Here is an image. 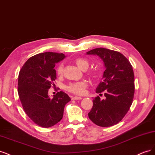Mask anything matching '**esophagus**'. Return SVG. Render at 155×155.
Instances as JSON below:
<instances>
[{
  "instance_id": "esophagus-1",
  "label": "esophagus",
  "mask_w": 155,
  "mask_h": 155,
  "mask_svg": "<svg viewBox=\"0 0 155 155\" xmlns=\"http://www.w3.org/2000/svg\"><path fill=\"white\" fill-rule=\"evenodd\" d=\"M82 98L81 97H73L72 98L73 100H81Z\"/></svg>"
}]
</instances>
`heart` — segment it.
<instances>
[{
    "label": "heart",
    "mask_w": 155,
    "mask_h": 155,
    "mask_svg": "<svg viewBox=\"0 0 155 155\" xmlns=\"http://www.w3.org/2000/svg\"><path fill=\"white\" fill-rule=\"evenodd\" d=\"M76 64L78 67L83 69L84 68H87L89 66V63L87 60L83 58H77L74 60ZM64 66L62 64H59L57 68V73L58 75H61L63 72ZM87 87V82L86 81H80L74 83H71L67 87V90L69 92L73 93L74 94L82 95L86 93V88Z\"/></svg>",
    "instance_id": "heart-1"
}]
</instances>
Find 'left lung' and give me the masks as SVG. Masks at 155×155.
I'll return each mask as SVG.
<instances>
[{
    "instance_id": "left-lung-1",
    "label": "left lung",
    "mask_w": 155,
    "mask_h": 155,
    "mask_svg": "<svg viewBox=\"0 0 155 155\" xmlns=\"http://www.w3.org/2000/svg\"><path fill=\"white\" fill-rule=\"evenodd\" d=\"M101 58L106 70L102 81L96 89L99 96L93 100V107L88 113L89 119L101 127H110L120 122L133 103L134 76L128 59L120 52L106 48H95L87 52Z\"/></svg>"
}]
</instances>
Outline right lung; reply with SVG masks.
<instances>
[{
    "label": "right lung",
    "mask_w": 155,
    "mask_h": 155,
    "mask_svg": "<svg viewBox=\"0 0 155 155\" xmlns=\"http://www.w3.org/2000/svg\"><path fill=\"white\" fill-rule=\"evenodd\" d=\"M65 57L54 52L38 53L29 58L18 74V93L25 113L42 127H50L62 120L66 104L71 98L63 91L51 98L49 89L57 79L55 64Z\"/></svg>",
    "instance_id": "right-lung-1"
}]
</instances>
